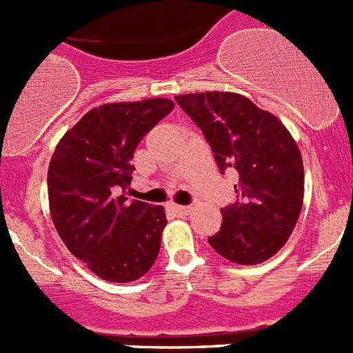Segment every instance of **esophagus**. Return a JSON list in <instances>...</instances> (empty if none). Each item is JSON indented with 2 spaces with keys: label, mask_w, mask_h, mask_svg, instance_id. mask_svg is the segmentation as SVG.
<instances>
[{
  "label": "esophagus",
  "mask_w": 353,
  "mask_h": 353,
  "mask_svg": "<svg viewBox=\"0 0 353 353\" xmlns=\"http://www.w3.org/2000/svg\"><path fill=\"white\" fill-rule=\"evenodd\" d=\"M173 210L176 212L179 215H189V214H191V207H187V205H173Z\"/></svg>",
  "instance_id": "obj_1"
}]
</instances>
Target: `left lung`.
<instances>
[{"instance_id": "1", "label": "left lung", "mask_w": 353, "mask_h": 353, "mask_svg": "<svg viewBox=\"0 0 353 353\" xmlns=\"http://www.w3.org/2000/svg\"><path fill=\"white\" fill-rule=\"evenodd\" d=\"M174 101L201 129L221 173H239V201L221 210L223 224L208 244L239 265L272 258L292 235L304 199L295 139L281 120L239 93H187Z\"/></svg>"}]
</instances>
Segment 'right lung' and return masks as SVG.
Segmentation results:
<instances>
[{"mask_svg":"<svg viewBox=\"0 0 353 353\" xmlns=\"http://www.w3.org/2000/svg\"><path fill=\"white\" fill-rule=\"evenodd\" d=\"M173 108L168 99L93 108L60 139L49 162L56 232L105 281H136L157 260L166 212L118 192L130 185L139 141Z\"/></svg>","mask_w":353,"mask_h":353,"instance_id":"1","label":"right lung"}]
</instances>
